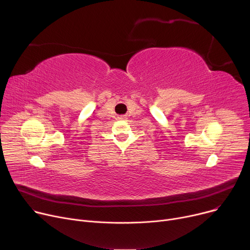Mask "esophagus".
<instances>
[{
    "mask_svg": "<svg viewBox=\"0 0 250 250\" xmlns=\"http://www.w3.org/2000/svg\"><path fill=\"white\" fill-rule=\"evenodd\" d=\"M122 118V120H125V117H121Z\"/></svg>",
    "mask_w": 250,
    "mask_h": 250,
    "instance_id": "obj_1",
    "label": "esophagus"
}]
</instances>
